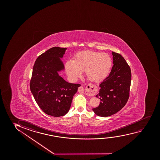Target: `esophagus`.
Here are the masks:
<instances>
[{
	"mask_svg": "<svg viewBox=\"0 0 160 160\" xmlns=\"http://www.w3.org/2000/svg\"><path fill=\"white\" fill-rule=\"evenodd\" d=\"M79 92H83V88L82 87H80L78 89ZM88 92L90 95H94L97 92V88L94 85H89L88 88Z\"/></svg>",
	"mask_w": 160,
	"mask_h": 160,
	"instance_id": "obj_1",
	"label": "esophagus"
}]
</instances>
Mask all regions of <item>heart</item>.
<instances>
[{"label":"heart","mask_w":160,"mask_h":160,"mask_svg":"<svg viewBox=\"0 0 160 160\" xmlns=\"http://www.w3.org/2000/svg\"><path fill=\"white\" fill-rule=\"evenodd\" d=\"M112 65V57L109 54L88 50L76 53L73 61L68 59L65 62L64 68L70 80H76L84 70L90 81L99 83L108 77Z\"/></svg>","instance_id":"obj_1"}]
</instances>
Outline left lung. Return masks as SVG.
<instances>
[{
	"label": "left lung",
	"mask_w": 160,
	"mask_h": 160,
	"mask_svg": "<svg viewBox=\"0 0 160 160\" xmlns=\"http://www.w3.org/2000/svg\"><path fill=\"white\" fill-rule=\"evenodd\" d=\"M113 64L109 75L99 85L96 97L101 100L98 107L93 108L94 114L107 117L120 111L129 98L131 72L124 58L112 52Z\"/></svg>",
	"instance_id": "obj_1"
}]
</instances>
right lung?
Wrapping results in <instances>:
<instances>
[{"instance_id": "obj_1", "label": "right lung", "mask_w": 160, "mask_h": 160, "mask_svg": "<svg viewBox=\"0 0 160 160\" xmlns=\"http://www.w3.org/2000/svg\"><path fill=\"white\" fill-rule=\"evenodd\" d=\"M67 48L53 47L36 59L30 88L40 109L50 116L65 115L70 109L72 97L80 84L69 83L59 75L64 71V55Z\"/></svg>"}]
</instances>
